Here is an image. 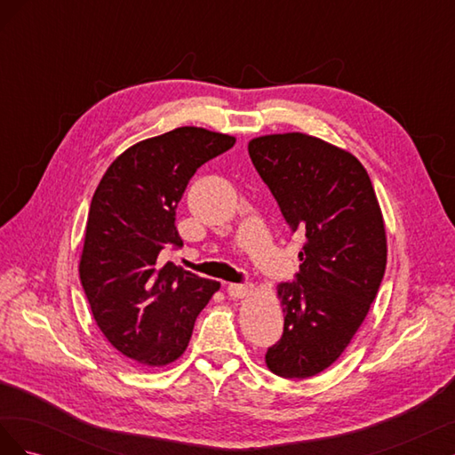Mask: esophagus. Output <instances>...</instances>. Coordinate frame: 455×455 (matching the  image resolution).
Returning a JSON list of instances; mask_svg holds the SVG:
<instances>
[{
	"label": "esophagus",
	"mask_w": 455,
	"mask_h": 455,
	"mask_svg": "<svg viewBox=\"0 0 455 455\" xmlns=\"http://www.w3.org/2000/svg\"><path fill=\"white\" fill-rule=\"evenodd\" d=\"M252 284H237V283H231V284H228V294L231 296V298H235V299H241V298H246L249 296L251 292H252Z\"/></svg>",
	"instance_id": "34e87169"
}]
</instances>
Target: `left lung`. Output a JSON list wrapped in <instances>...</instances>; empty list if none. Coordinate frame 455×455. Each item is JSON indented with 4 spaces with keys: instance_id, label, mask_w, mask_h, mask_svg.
I'll return each mask as SVG.
<instances>
[{
    "instance_id": "left-lung-1",
    "label": "left lung",
    "mask_w": 455,
    "mask_h": 455,
    "mask_svg": "<svg viewBox=\"0 0 455 455\" xmlns=\"http://www.w3.org/2000/svg\"><path fill=\"white\" fill-rule=\"evenodd\" d=\"M249 154L286 224L306 235L298 281L277 286L284 332L266 364L281 378H311L339 359L376 299L387 264L383 214L347 149L283 132L256 136Z\"/></svg>"
}]
</instances>
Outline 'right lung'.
Returning <instances> with one entry per match:
<instances>
[{"instance_id": "add662e5", "label": "right lung", "mask_w": 455, "mask_h": 455, "mask_svg": "<svg viewBox=\"0 0 455 455\" xmlns=\"http://www.w3.org/2000/svg\"><path fill=\"white\" fill-rule=\"evenodd\" d=\"M235 136L178 127L136 142L109 164L85 226L79 277L96 326L140 366H167L184 355L197 315L220 283L161 266L159 254L182 246L176 206L203 163Z\"/></svg>"}]
</instances>
